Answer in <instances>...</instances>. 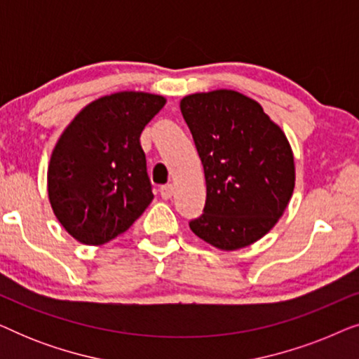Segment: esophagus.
Masks as SVG:
<instances>
[{
	"instance_id": "esophagus-1",
	"label": "esophagus",
	"mask_w": 359,
	"mask_h": 359,
	"mask_svg": "<svg viewBox=\"0 0 359 359\" xmlns=\"http://www.w3.org/2000/svg\"><path fill=\"white\" fill-rule=\"evenodd\" d=\"M160 194L163 199H170L173 196V184H165L160 188Z\"/></svg>"
}]
</instances>
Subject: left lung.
Here are the masks:
<instances>
[{
    "instance_id": "obj_1",
    "label": "left lung",
    "mask_w": 359,
    "mask_h": 359,
    "mask_svg": "<svg viewBox=\"0 0 359 359\" xmlns=\"http://www.w3.org/2000/svg\"><path fill=\"white\" fill-rule=\"evenodd\" d=\"M204 166L205 205L191 220L212 247L233 252L264 237L296 184L287 137L252 97L233 90L194 93L180 102Z\"/></svg>"
}]
</instances>
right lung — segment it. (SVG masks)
Returning a JSON list of instances; mask_svg holds the SVG:
<instances>
[{
    "label": "right lung",
    "mask_w": 359,
    "mask_h": 359,
    "mask_svg": "<svg viewBox=\"0 0 359 359\" xmlns=\"http://www.w3.org/2000/svg\"><path fill=\"white\" fill-rule=\"evenodd\" d=\"M163 96L119 91L78 112L52 151L47 191L62 227L85 245L124 233L154 199L140 145Z\"/></svg>",
    "instance_id": "obj_1"
}]
</instances>
